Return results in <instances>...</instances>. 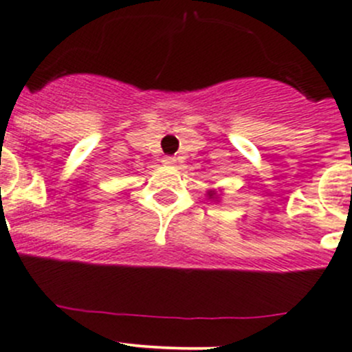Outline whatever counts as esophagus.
Masks as SVG:
<instances>
[{
  "mask_svg": "<svg viewBox=\"0 0 352 352\" xmlns=\"http://www.w3.org/2000/svg\"><path fill=\"white\" fill-rule=\"evenodd\" d=\"M175 163H177V160L173 158V156H165V158H163V165L172 166V165H175Z\"/></svg>",
  "mask_w": 352,
  "mask_h": 352,
  "instance_id": "obj_1",
  "label": "esophagus"
}]
</instances>
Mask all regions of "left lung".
I'll return each mask as SVG.
<instances>
[{"label": "left lung", "instance_id": "obj_1", "mask_svg": "<svg viewBox=\"0 0 352 352\" xmlns=\"http://www.w3.org/2000/svg\"><path fill=\"white\" fill-rule=\"evenodd\" d=\"M208 196H210V199L211 197H217V192H214V190H210V192H208Z\"/></svg>", "mask_w": 352, "mask_h": 352}]
</instances>
